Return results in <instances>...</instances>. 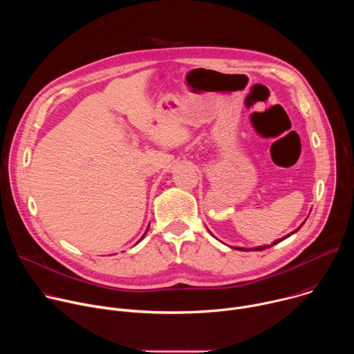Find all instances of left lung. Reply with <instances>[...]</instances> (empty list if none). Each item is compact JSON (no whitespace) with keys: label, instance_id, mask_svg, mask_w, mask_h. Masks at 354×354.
Instances as JSON below:
<instances>
[{"label":"left lung","instance_id":"obj_1","mask_svg":"<svg viewBox=\"0 0 354 354\" xmlns=\"http://www.w3.org/2000/svg\"><path fill=\"white\" fill-rule=\"evenodd\" d=\"M304 223H306V221H304ZM301 227H302V224H301V225H299V227H298V228H297V230H295V231H292V232H291V234H288V235H287V236H284V238H281V239H277V241H276V242H273V243H272V245H276V243H279V242H281V241H283V239H286V238H288V236H290V235H292V234H294V232H297V231H298V230H299V228H301ZM272 245H266V246H258V248H250V249H245V248H239V246H234V249H238V250H263V249H266V248H270V246H272Z\"/></svg>","mask_w":354,"mask_h":354}]
</instances>
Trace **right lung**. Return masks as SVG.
<instances>
[{"label":"right lung","mask_w":354,"mask_h":354,"mask_svg":"<svg viewBox=\"0 0 354 354\" xmlns=\"http://www.w3.org/2000/svg\"><path fill=\"white\" fill-rule=\"evenodd\" d=\"M147 231H148V228H147ZM147 231H145V234H147ZM145 234H144V235H145ZM144 235H142V236H141V239H142V238H144Z\"/></svg>","instance_id":"1"}]
</instances>
